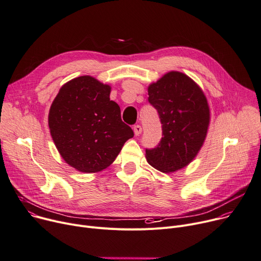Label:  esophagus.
I'll use <instances>...</instances> for the list:
<instances>
[{
  "label": "esophagus",
  "mask_w": 261,
  "mask_h": 261,
  "mask_svg": "<svg viewBox=\"0 0 261 261\" xmlns=\"http://www.w3.org/2000/svg\"><path fill=\"white\" fill-rule=\"evenodd\" d=\"M133 129H134V133H135V135L136 136H139L140 134L142 133V127H141V125H135L134 127H133Z\"/></svg>",
  "instance_id": "obj_1"
}]
</instances>
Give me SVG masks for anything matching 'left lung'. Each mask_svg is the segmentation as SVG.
<instances>
[{"label":"left lung","instance_id":"obj_1","mask_svg":"<svg viewBox=\"0 0 261 261\" xmlns=\"http://www.w3.org/2000/svg\"><path fill=\"white\" fill-rule=\"evenodd\" d=\"M148 96L163 137L154 148H146V160L160 171L174 172L187 166L204 144L210 121L207 98L190 77L176 71L151 84Z\"/></svg>","mask_w":261,"mask_h":261}]
</instances>
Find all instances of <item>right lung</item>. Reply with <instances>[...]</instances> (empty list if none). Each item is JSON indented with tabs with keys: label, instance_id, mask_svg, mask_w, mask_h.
<instances>
[{
	"label": "right lung",
	"instance_id": "1",
	"mask_svg": "<svg viewBox=\"0 0 261 261\" xmlns=\"http://www.w3.org/2000/svg\"><path fill=\"white\" fill-rule=\"evenodd\" d=\"M110 93V86L86 75L65 84L53 100L49 112L52 139L63 159L78 171L106 169L134 137Z\"/></svg>",
	"mask_w": 261,
	"mask_h": 261
}]
</instances>
